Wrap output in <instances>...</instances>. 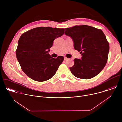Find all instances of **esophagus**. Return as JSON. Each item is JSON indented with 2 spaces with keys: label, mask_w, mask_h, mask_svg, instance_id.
I'll return each mask as SVG.
<instances>
[{
  "label": "esophagus",
  "mask_w": 122,
  "mask_h": 122,
  "mask_svg": "<svg viewBox=\"0 0 122 122\" xmlns=\"http://www.w3.org/2000/svg\"><path fill=\"white\" fill-rule=\"evenodd\" d=\"M68 60V58H66V57H64V60H65V61H66V60Z\"/></svg>",
  "instance_id": "34e87169"
}]
</instances>
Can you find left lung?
Listing matches in <instances>:
<instances>
[{"instance_id": "obj_1", "label": "left lung", "mask_w": 122, "mask_h": 122, "mask_svg": "<svg viewBox=\"0 0 122 122\" xmlns=\"http://www.w3.org/2000/svg\"><path fill=\"white\" fill-rule=\"evenodd\" d=\"M65 30L66 35L73 40L74 49L82 55L81 59H74L71 72L82 79L98 75L108 61L110 47L105 34L101 29L86 25H75Z\"/></svg>"}]
</instances>
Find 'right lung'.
I'll return each instance as SVG.
<instances>
[{
	"mask_svg": "<svg viewBox=\"0 0 122 122\" xmlns=\"http://www.w3.org/2000/svg\"><path fill=\"white\" fill-rule=\"evenodd\" d=\"M64 28L39 27L29 30L21 36L16 55L23 72L30 78L44 81L53 77L64 60L48 54L54 41L62 36Z\"/></svg>",
	"mask_w": 122,
	"mask_h": 122,
	"instance_id": "obj_1",
	"label": "right lung"
}]
</instances>
